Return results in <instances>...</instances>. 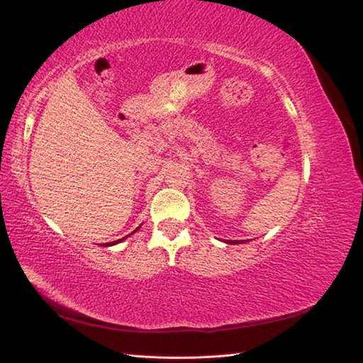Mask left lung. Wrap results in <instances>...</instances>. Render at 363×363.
Listing matches in <instances>:
<instances>
[{
  "label": "left lung",
  "instance_id": "8db88e82",
  "mask_svg": "<svg viewBox=\"0 0 363 363\" xmlns=\"http://www.w3.org/2000/svg\"><path fill=\"white\" fill-rule=\"evenodd\" d=\"M230 244H239V242H236V240H235V242H233V240H232V242H230Z\"/></svg>",
  "mask_w": 363,
  "mask_h": 363
}]
</instances>
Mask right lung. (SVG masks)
<instances>
[{"mask_svg": "<svg viewBox=\"0 0 363 363\" xmlns=\"http://www.w3.org/2000/svg\"><path fill=\"white\" fill-rule=\"evenodd\" d=\"M138 230H139V227L135 230V232H138ZM135 232H133V233H135ZM124 239H125V238H123V239H118V240H113V242H108V244H106V245H107V247H108V245H115V244L121 242V240H124Z\"/></svg>", "mask_w": 363, "mask_h": 363, "instance_id": "add662e5", "label": "right lung"}]
</instances>
